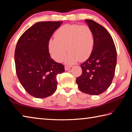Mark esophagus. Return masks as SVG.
Listing matches in <instances>:
<instances>
[{"label":"esophagus","instance_id":"1","mask_svg":"<svg viewBox=\"0 0 132 132\" xmlns=\"http://www.w3.org/2000/svg\"><path fill=\"white\" fill-rule=\"evenodd\" d=\"M70 68H71V67L69 66H64V69H65V70H69Z\"/></svg>","mask_w":132,"mask_h":132}]
</instances>
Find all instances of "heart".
Returning <instances> with one entry per match:
<instances>
[{
    "label": "heart",
    "instance_id": "b5f03b06",
    "mask_svg": "<svg viewBox=\"0 0 132 132\" xmlns=\"http://www.w3.org/2000/svg\"><path fill=\"white\" fill-rule=\"evenodd\" d=\"M94 44V34L90 27L65 24L56 31L55 38L50 40L49 50L53 59L58 62L62 61L68 50L69 52L64 61L71 64L87 59L92 53Z\"/></svg>",
    "mask_w": 132,
    "mask_h": 132
}]
</instances>
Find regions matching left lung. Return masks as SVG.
I'll list each match as a JSON object with an SVG mask.
<instances>
[{
	"mask_svg": "<svg viewBox=\"0 0 132 132\" xmlns=\"http://www.w3.org/2000/svg\"><path fill=\"white\" fill-rule=\"evenodd\" d=\"M86 21L92 30L94 44L88 59L80 64L82 74L76 79L80 90L97 95L111 86L117 65V50L113 39L103 26L92 20Z\"/></svg>",
	"mask_w": 132,
	"mask_h": 132,
	"instance_id": "obj_1",
	"label": "left lung"
}]
</instances>
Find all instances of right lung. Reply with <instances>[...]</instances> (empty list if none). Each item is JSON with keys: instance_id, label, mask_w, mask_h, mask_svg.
I'll return each mask as SVG.
<instances>
[{"instance_id": "1", "label": "right lung", "mask_w": 132, "mask_h": 132, "mask_svg": "<svg viewBox=\"0 0 132 132\" xmlns=\"http://www.w3.org/2000/svg\"><path fill=\"white\" fill-rule=\"evenodd\" d=\"M62 21H41L21 35L14 52L15 71L25 90L32 97L51 96L57 88L56 76L64 72L63 64L51 57L49 41Z\"/></svg>"}]
</instances>
